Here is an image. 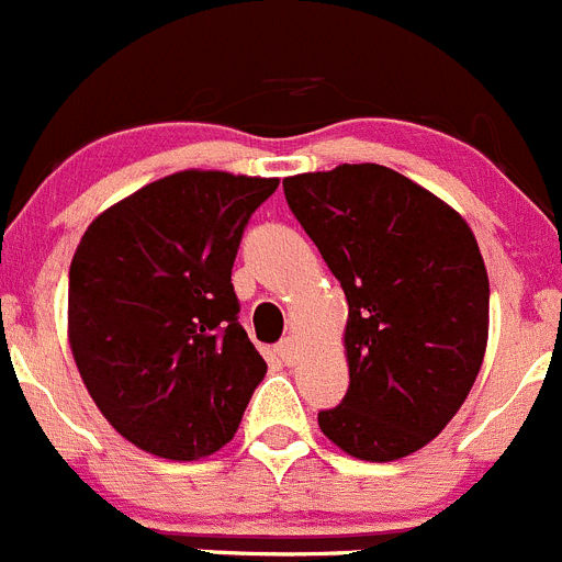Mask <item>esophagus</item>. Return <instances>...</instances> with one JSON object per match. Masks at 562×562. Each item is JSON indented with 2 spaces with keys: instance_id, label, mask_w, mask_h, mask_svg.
<instances>
[{
  "instance_id": "obj_1",
  "label": "esophagus",
  "mask_w": 562,
  "mask_h": 562,
  "mask_svg": "<svg viewBox=\"0 0 562 562\" xmlns=\"http://www.w3.org/2000/svg\"><path fill=\"white\" fill-rule=\"evenodd\" d=\"M278 358H281L284 364H295V361H297V345H295V339H292V336H286V339L278 345Z\"/></svg>"
}]
</instances>
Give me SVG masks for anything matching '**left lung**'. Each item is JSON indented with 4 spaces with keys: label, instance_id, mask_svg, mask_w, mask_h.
<instances>
[{
    "label": "left lung",
    "instance_id": "obj_1",
    "mask_svg": "<svg viewBox=\"0 0 562 562\" xmlns=\"http://www.w3.org/2000/svg\"><path fill=\"white\" fill-rule=\"evenodd\" d=\"M284 195L350 306V386L319 411V430L361 461L422 450L483 367L488 272L472 228L425 187L372 162L290 176Z\"/></svg>",
    "mask_w": 562,
    "mask_h": 562
}]
</instances>
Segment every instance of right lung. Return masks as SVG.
Here are the masks:
<instances>
[{
  "mask_svg": "<svg viewBox=\"0 0 562 562\" xmlns=\"http://www.w3.org/2000/svg\"><path fill=\"white\" fill-rule=\"evenodd\" d=\"M278 179L181 170L101 212L68 270V341L104 419L168 461L228 445L267 364L232 267Z\"/></svg>",
  "mask_w": 562,
  "mask_h": 562,
  "instance_id": "obj_1",
  "label": "right lung"
}]
</instances>
